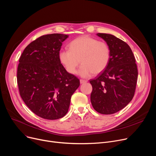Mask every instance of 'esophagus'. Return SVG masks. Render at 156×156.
<instances>
[{"label":"esophagus","instance_id":"obj_1","mask_svg":"<svg viewBox=\"0 0 156 156\" xmlns=\"http://www.w3.org/2000/svg\"><path fill=\"white\" fill-rule=\"evenodd\" d=\"M80 83H81V84H83V83H87V80H82V79H81V80H80Z\"/></svg>","mask_w":156,"mask_h":156}]
</instances>
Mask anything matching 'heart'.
Returning <instances> with one entry per match:
<instances>
[{
  "instance_id": "1",
  "label": "heart",
  "mask_w": 156,
  "mask_h": 156,
  "mask_svg": "<svg viewBox=\"0 0 156 156\" xmlns=\"http://www.w3.org/2000/svg\"><path fill=\"white\" fill-rule=\"evenodd\" d=\"M69 50L59 52V60L69 73L74 74L81 62L78 71L80 76L89 78L92 74L103 72L109 64L110 48L105 41L89 36H82L73 40Z\"/></svg>"
}]
</instances>
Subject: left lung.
Instances as JSON below:
<instances>
[{"label": "left lung", "instance_id": "obj_1", "mask_svg": "<svg viewBox=\"0 0 156 156\" xmlns=\"http://www.w3.org/2000/svg\"><path fill=\"white\" fill-rule=\"evenodd\" d=\"M109 45L110 60L106 68L90 81V101L98 112L109 115L126 107L134 97L138 69L133 53L126 42L109 34L98 33Z\"/></svg>", "mask_w": 156, "mask_h": 156}]
</instances>
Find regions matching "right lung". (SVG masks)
<instances>
[{
	"instance_id": "right-lung-1",
	"label": "right lung",
	"mask_w": 156,
	"mask_h": 156,
	"mask_svg": "<svg viewBox=\"0 0 156 156\" xmlns=\"http://www.w3.org/2000/svg\"><path fill=\"white\" fill-rule=\"evenodd\" d=\"M68 35L51 34L38 37L23 50L19 59L17 83L20 96L37 116L48 120L63 117L80 80L67 72L59 51Z\"/></svg>"
}]
</instances>
